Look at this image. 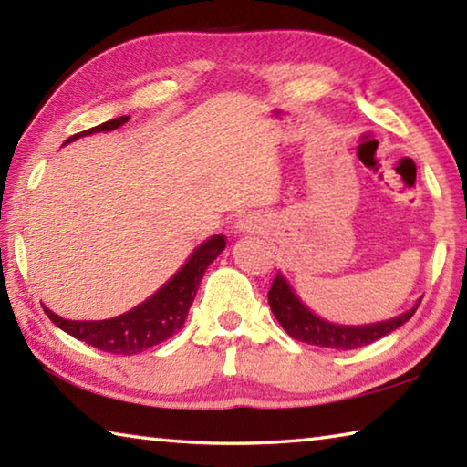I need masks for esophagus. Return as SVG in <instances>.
Here are the masks:
<instances>
[{
    "mask_svg": "<svg viewBox=\"0 0 467 467\" xmlns=\"http://www.w3.org/2000/svg\"><path fill=\"white\" fill-rule=\"evenodd\" d=\"M236 228H239V233H257L264 228V223L257 216H243L236 223Z\"/></svg>",
    "mask_w": 467,
    "mask_h": 467,
    "instance_id": "1",
    "label": "esophagus"
}]
</instances>
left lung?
I'll use <instances>...</instances> for the list:
<instances>
[{"instance_id": "8db88e82", "label": "left lung", "mask_w": 467, "mask_h": 467, "mask_svg": "<svg viewBox=\"0 0 467 467\" xmlns=\"http://www.w3.org/2000/svg\"><path fill=\"white\" fill-rule=\"evenodd\" d=\"M267 303H270L272 313L275 315V319H278L284 331H286L290 337L298 339V342L321 348H336V350H354V348L367 346L404 326V323L416 313L420 300H418L412 309L389 321L354 327L336 326V323L321 319L306 309L295 292H292L290 284L284 280V275L278 272L272 282L270 292H267Z\"/></svg>"}]
</instances>
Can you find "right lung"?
<instances>
[{"label": "right lung", "instance_id": "obj_1", "mask_svg": "<svg viewBox=\"0 0 467 467\" xmlns=\"http://www.w3.org/2000/svg\"><path fill=\"white\" fill-rule=\"evenodd\" d=\"M128 115L117 117V119L97 125V128L76 133V136L66 140V144L80 136L117 130L119 125L128 123ZM224 247L226 239L223 234L210 236L208 241L202 243L192 253L187 264L161 290H156L152 296L138 305L136 309L123 313L119 317L102 321H72L59 317V315H55L47 306H43V309L55 326L72 337L80 339V342L99 348L102 352L123 354V357L138 354L146 350V348L162 344L164 339H169L183 327L189 306L193 303L205 270L224 251Z\"/></svg>", "mask_w": 467, "mask_h": 467}]
</instances>
